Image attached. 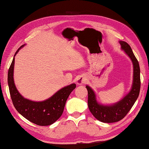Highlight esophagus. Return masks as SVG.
<instances>
[{
  "instance_id": "obj_1",
  "label": "esophagus",
  "mask_w": 149,
  "mask_h": 149,
  "mask_svg": "<svg viewBox=\"0 0 149 149\" xmlns=\"http://www.w3.org/2000/svg\"><path fill=\"white\" fill-rule=\"evenodd\" d=\"M85 81H86V78L83 76H81L78 78V79L77 81V84L78 85H81L85 84Z\"/></svg>"
}]
</instances>
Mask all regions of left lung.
Instances as JSON below:
<instances>
[{
    "label": "left lung",
    "mask_w": 149,
    "mask_h": 149,
    "mask_svg": "<svg viewBox=\"0 0 149 149\" xmlns=\"http://www.w3.org/2000/svg\"><path fill=\"white\" fill-rule=\"evenodd\" d=\"M122 49L132 60L133 64V82L130 92L116 104L111 106L99 104L96 100L93 89L87 85L88 91V107L95 118L102 122L113 123L122 120L134 104L139 95L141 88L140 68L132 49L125 41H120Z\"/></svg>",
    "instance_id": "1"
}]
</instances>
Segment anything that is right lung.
I'll use <instances>...</instances> for the list:
<instances>
[{"label":"right lung","instance_id":"right-lung-1","mask_svg":"<svg viewBox=\"0 0 149 149\" xmlns=\"http://www.w3.org/2000/svg\"><path fill=\"white\" fill-rule=\"evenodd\" d=\"M23 46L22 45L17 49L14 56ZM14 65V57L8 70V84L10 94L15 108L25 118L35 124L42 126L52 124L62 116L65 102L76 85L73 84L63 87L45 101H31L24 99L15 86L13 78Z\"/></svg>","mask_w":149,"mask_h":149}]
</instances>
